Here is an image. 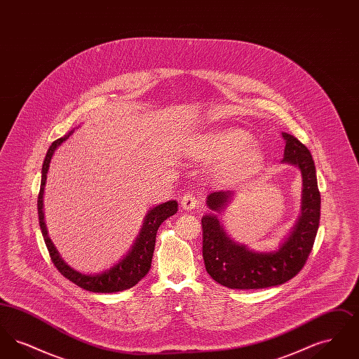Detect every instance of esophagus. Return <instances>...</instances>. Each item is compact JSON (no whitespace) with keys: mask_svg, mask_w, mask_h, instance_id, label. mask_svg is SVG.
<instances>
[{"mask_svg":"<svg viewBox=\"0 0 359 359\" xmlns=\"http://www.w3.org/2000/svg\"><path fill=\"white\" fill-rule=\"evenodd\" d=\"M182 205L184 210H195L201 205V202L198 199V196L192 192H187L184 194V196L182 198Z\"/></svg>","mask_w":359,"mask_h":359,"instance_id":"obj_1","label":"esophagus"}]
</instances>
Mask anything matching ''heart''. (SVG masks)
<instances>
[{
  "mask_svg": "<svg viewBox=\"0 0 359 359\" xmlns=\"http://www.w3.org/2000/svg\"><path fill=\"white\" fill-rule=\"evenodd\" d=\"M253 137L239 128H227L207 133L194 144L195 154L210 158H226L223 171L236 173L253 167L262 158L261 151L249 145Z\"/></svg>",
  "mask_w": 359,
  "mask_h": 359,
  "instance_id": "1",
  "label": "heart"
}]
</instances>
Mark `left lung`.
<instances>
[{"mask_svg": "<svg viewBox=\"0 0 359 359\" xmlns=\"http://www.w3.org/2000/svg\"><path fill=\"white\" fill-rule=\"evenodd\" d=\"M283 163L297 167L303 177L302 214L290 237L272 253H256L230 238L215 214L202 218L203 259L207 273L231 290H261L281 285L299 273L313 248L320 219V192L316 170L307 147L296 137L283 133ZM233 191H215L207 196L211 211L221 212Z\"/></svg>", "mask_w": 359, "mask_h": 359, "instance_id": "left-lung-1", "label": "left lung"}]
</instances>
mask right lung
<instances>
[{
	"label": "right lung",
	"instance_id": "obj_1",
	"mask_svg": "<svg viewBox=\"0 0 359 359\" xmlns=\"http://www.w3.org/2000/svg\"><path fill=\"white\" fill-rule=\"evenodd\" d=\"M71 133L72 130L66 136L57 138L56 141L52 142L48 152L46 154L43 168H41V184H40V192L37 198V212H39V223H40V229H41L46 246L48 249V253L56 269L67 280L72 281L75 285L83 290L98 292V293H111V292L129 290L135 287L137 283L149 272L152 257H154L157 230L160 224L167 218H170L173 214L177 212V202L170 201L149 210L144 219L142 229L137 237L136 242L132 246V250L126 255V257H123L117 265H114L109 271L101 274H83L74 271L60 258L56 248L53 246L51 239L48 237V231L44 223V212H43V194H44L52 154L62 142H65L71 136Z\"/></svg>",
	"mask_w": 359,
	"mask_h": 359
}]
</instances>
